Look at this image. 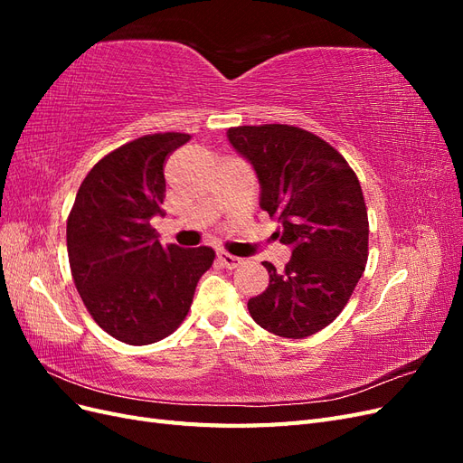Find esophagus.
Here are the masks:
<instances>
[{
	"mask_svg": "<svg viewBox=\"0 0 463 463\" xmlns=\"http://www.w3.org/2000/svg\"><path fill=\"white\" fill-rule=\"evenodd\" d=\"M218 260H220L222 266H226L228 270L237 269V266H240V264L243 262V259L235 257V255H230V253H226V250H218Z\"/></svg>",
	"mask_w": 463,
	"mask_h": 463,
	"instance_id": "34e87169",
	"label": "esophagus"
}]
</instances>
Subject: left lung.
Returning <instances> with one entry per match:
<instances>
[{
	"mask_svg": "<svg viewBox=\"0 0 463 463\" xmlns=\"http://www.w3.org/2000/svg\"><path fill=\"white\" fill-rule=\"evenodd\" d=\"M233 150L253 167L262 210L291 249L282 274L262 262L270 284L247 307L259 326L307 338L342 313L365 270L369 220L359 179L338 150L291 125L228 129Z\"/></svg>",
	"mask_w": 463,
	"mask_h": 463,
	"instance_id": "8db88e82",
	"label": "left lung"
}]
</instances>
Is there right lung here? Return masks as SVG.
Listing matches in <instances>:
<instances>
[{"mask_svg": "<svg viewBox=\"0 0 463 463\" xmlns=\"http://www.w3.org/2000/svg\"><path fill=\"white\" fill-rule=\"evenodd\" d=\"M185 133L135 138L98 162L67 220L71 274L89 313L116 340L154 344L184 322L194 288L213 266L210 247H162L150 228L162 216L164 162Z\"/></svg>", "mask_w": 463, "mask_h": 463, "instance_id": "add662e5", "label": "right lung"}]
</instances>
